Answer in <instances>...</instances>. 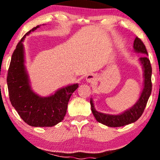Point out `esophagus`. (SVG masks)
Masks as SVG:
<instances>
[{"label": "esophagus", "instance_id": "1", "mask_svg": "<svg viewBox=\"0 0 160 160\" xmlns=\"http://www.w3.org/2000/svg\"><path fill=\"white\" fill-rule=\"evenodd\" d=\"M86 80L88 82H95V80H96V76H95L94 74H89L86 76Z\"/></svg>", "mask_w": 160, "mask_h": 160}]
</instances>
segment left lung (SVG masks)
<instances>
[{"instance_id": "1", "label": "left lung", "mask_w": 160, "mask_h": 160, "mask_svg": "<svg viewBox=\"0 0 160 160\" xmlns=\"http://www.w3.org/2000/svg\"><path fill=\"white\" fill-rule=\"evenodd\" d=\"M133 47L136 52H141L144 55H147V56L148 55L144 43L138 37H136L135 41H134ZM147 56L140 58V62L142 64L143 68H144V89H143V91L141 92L138 101L132 108L119 115L104 114V113L95 111L94 105H93L92 99H90L92 112L95 118L96 119V120L98 122H101V123L105 125V126H110V127H120V126H126V125L130 124L132 122H135L141 117L152 91V68L149 58H148Z\"/></svg>"}]
</instances>
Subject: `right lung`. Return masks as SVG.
<instances>
[{
	"mask_svg": "<svg viewBox=\"0 0 160 160\" xmlns=\"http://www.w3.org/2000/svg\"><path fill=\"white\" fill-rule=\"evenodd\" d=\"M39 27L38 25L26 33L16 46L8 69L7 87L11 104L27 124L35 127H51L63 120L69 99L78 88V84L62 88L54 95L45 98L38 96L30 89L24 66L22 42L27 34Z\"/></svg>",
	"mask_w": 160,
	"mask_h": 160,
	"instance_id": "right-lung-1",
	"label": "right lung"
}]
</instances>
